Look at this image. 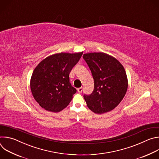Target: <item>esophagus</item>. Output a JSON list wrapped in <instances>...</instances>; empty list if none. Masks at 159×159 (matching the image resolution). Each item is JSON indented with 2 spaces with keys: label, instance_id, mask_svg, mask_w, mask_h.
Listing matches in <instances>:
<instances>
[{
  "label": "esophagus",
  "instance_id": "obj_1",
  "mask_svg": "<svg viewBox=\"0 0 159 159\" xmlns=\"http://www.w3.org/2000/svg\"><path fill=\"white\" fill-rule=\"evenodd\" d=\"M82 90H83V89H82V87H79V88L77 89V91H78L79 93H81L82 92Z\"/></svg>",
  "mask_w": 159,
  "mask_h": 159
}]
</instances>
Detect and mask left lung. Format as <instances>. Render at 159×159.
Returning <instances> with one entry per match:
<instances>
[{
	"mask_svg": "<svg viewBox=\"0 0 159 159\" xmlns=\"http://www.w3.org/2000/svg\"><path fill=\"white\" fill-rule=\"evenodd\" d=\"M83 58L91 71L94 83L93 93L84 95L88 107L96 114L112 110L122 101L128 88L123 66L104 53H86Z\"/></svg>",
	"mask_w": 159,
	"mask_h": 159,
	"instance_id": "obj_1",
	"label": "left lung"
}]
</instances>
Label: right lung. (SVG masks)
Masks as SVG:
<instances>
[{"label":"right lung","instance_id":"right-lung-1","mask_svg":"<svg viewBox=\"0 0 159 159\" xmlns=\"http://www.w3.org/2000/svg\"><path fill=\"white\" fill-rule=\"evenodd\" d=\"M82 52L60 53L42 60L34 70L30 82L32 94L41 107L58 112L71 101L77 90L72 86L69 74Z\"/></svg>","mask_w":159,"mask_h":159}]
</instances>
